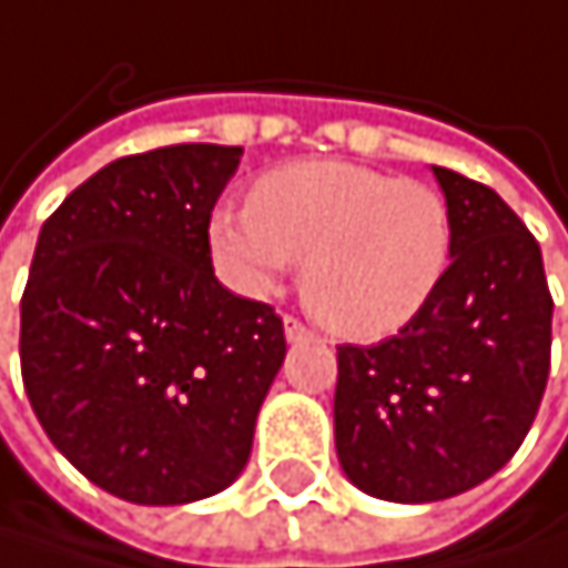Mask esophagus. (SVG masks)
I'll list each match as a JSON object with an SVG mask.
<instances>
[{
  "instance_id": "esophagus-1",
  "label": "esophagus",
  "mask_w": 568,
  "mask_h": 568,
  "mask_svg": "<svg viewBox=\"0 0 568 568\" xmlns=\"http://www.w3.org/2000/svg\"><path fill=\"white\" fill-rule=\"evenodd\" d=\"M311 332L297 322V318H284V338L291 342V345H297V342H304Z\"/></svg>"
}]
</instances>
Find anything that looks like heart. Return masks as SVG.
Wrapping results in <instances>:
<instances>
[{"label":"heart","mask_w":568,"mask_h":568,"mask_svg":"<svg viewBox=\"0 0 568 568\" xmlns=\"http://www.w3.org/2000/svg\"><path fill=\"white\" fill-rule=\"evenodd\" d=\"M223 281L261 297L301 261V297L332 335L379 342L419 318L454 257L444 192L355 162H294L261 175L250 206L210 220Z\"/></svg>","instance_id":"1"}]
</instances>
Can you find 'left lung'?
<instances>
[{
	"mask_svg": "<svg viewBox=\"0 0 568 568\" xmlns=\"http://www.w3.org/2000/svg\"><path fill=\"white\" fill-rule=\"evenodd\" d=\"M454 216L450 271L419 318L338 348L335 450L373 498L464 495L521 447L549 379L552 294L542 250L488 185L434 165Z\"/></svg>",
	"mask_w": 568,
	"mask_h": 568,
	"instance_id": "8db88e82",
	"label": "left lung"
}]
</instances>
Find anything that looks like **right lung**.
I'll list each match as a JSON object with an SVG mask.
<instances>
[{"mask_svg":"<svg viewBox=\"0 0 568 568\" xmlns=\"http://www.w3.org/2000/svg\"><path fill=\"white\" fill-rule=\"evenodd\" d=\"M240 155L169 145L118 159L37 240L19 304L26 396L53 447L131 505L230 488L287 355L274 307L213 274L210 216Z\"/></svg>","mask_w":568,"mask_h":568,"instance_id":"right-lung-1","label":"right lung"}]
</instances>
